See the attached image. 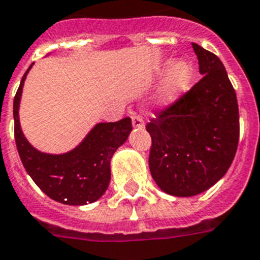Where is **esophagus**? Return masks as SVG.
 <instances>
[{"label": "esophagus", "mask_w": 260, "mask_h": 260, "mask_svg": "<svg viewBox=\"0 0 260 260\" xmlns=\"http://www.w3.org/2000/svg\"><path fill=\"white\" fill-rule=\"evenodd\" d=\"M132 126L136 128V129L144 128V121H143V119H141L140 116H137V115L132 116Z\"/></svg>", "instance_id": "esophagus-1"}]
</instances>
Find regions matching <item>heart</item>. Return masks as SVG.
Masks as SVG:
<instances>
[{
  "instance_id": "obj_1",
  "label": "heart",
  "mask_w": 260,
  "mask_h": 260,
  "mask_svg": "<svg viewBox=\"0 0 260 260\" xmlns=\"http://www.w3.org/2000/svg\"><path fill=\"white\" fill-rule=\"evenodd\" d=\"M193 67L187 60H176L170 65L163 80L159 101L163 107L176 104L188 92L193 80Z\"/></svg>"
}]
</instances>
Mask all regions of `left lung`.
I'll list each match as a JSON object with an SVG mask.
<instances>
[{"instance_id":"left-lung-1","label":"left lung","mask_w":260,"mask_h":260,"mask_svg":"<svg viewBox=\"0 0 260 260\" xmlns=\"http://www.w3.org/2000/svg\"><path fill=\"white\" fill-rule=\"evenodd\" d=\"M203 77L188 93L147 125L149 170L163 192L188 198L216 184L235 157L239 109L218 56L192 44Z\"/></svg>"}]
</instances>
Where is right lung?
I'll list each match as a JSON object with an SVG mask.
<instances>
[{
    "label": "right lung",
    "instance_id": "add662e5",
    "mask_svg": "<svg viewBox=\"0 0 260 260\" xmlns=\"http://www.w3.org/2000/svg\"><path fill=\"white\" fill-rule=\"evenodd\" d=\"M25 72L13 103L14 137L25 170L45 195L58 203L85 206L104 195L111 181V160L132 132L129 117L97 123L73 149L64 153L41 152L27 141L20 124V103Z\"/></svg>",
    "mask_w": 260,
    "mask_h": 260
}]
</instances>
